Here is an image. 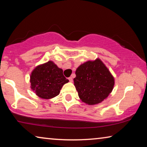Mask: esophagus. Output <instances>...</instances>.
I'll return each mask as SVG.
<instances>
[{
  "label": "esophagus",
  "mask_w": 147,
  "mask_h": 147,
  "mask_svg": "<svg viewBox=\"0 0 147 147\" xmlns=\"http://www.w3.org/2000/svg\"><path fill=\"white\" fill-rule=\"evenodd\" d=\"M69 82H73V78H72V77H69Z\"/></svg>",
  "instance_id": "obj_1"
}]
</instances>
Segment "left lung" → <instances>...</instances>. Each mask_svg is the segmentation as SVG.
Masks as SVG:
<instances>
[{
    "mask_svg": "<svg viewBox=\"0 0 147 147\" xmlns=\"http://www.w3.org/2000/svg\"><path fill=\"white\" fill-rule=\"evenodd\" d=\"M75 74L74 85L79 98L88 105L102 102L113 90L115 79L99 58L81 64Z\"/></svg>",
    "mask_w": 147,
    "mask_h": 147,
    "instance_id": "left-lung-1",
    "label": "left lung"
}]
</instances>
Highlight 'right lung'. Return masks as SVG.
Here are the masks:
<instances>
[{
  "mask_svg": "<svg viewBox=\"0 0 147 147\" xmlns=\"http://www.w3.org/2000/svg\"><path fill=\"white\" fill-rule=\"evenodd\" d=\"M30 88L36 95L43 99L58 96L65 84L69 82L63 74V70L53 61L39 65L30 74Z\"/></svg>",
  "mask_w": 147,
  "mask_h": 147,
  "instance_id": "add662e5",
  "label": "right lung"
}]
</instances>
